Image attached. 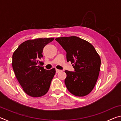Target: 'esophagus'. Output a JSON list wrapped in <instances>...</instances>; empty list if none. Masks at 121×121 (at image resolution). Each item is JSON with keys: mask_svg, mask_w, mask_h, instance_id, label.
<instances>
[{"mask_svg": "<svg viewBox=\"0 0 121 121\" xmlns=\"http://www.w3.org/2000/svg\"><path fill=\"white\" fill-rule=\"evenodd\" d=\"M60 71H61L60 70H59V69H56V73H59V72H60Z\"/></svg>", "mask_w": 121, "mask_h": 121, "instance_id": "1", "label": "esophagus"}]
</instances>
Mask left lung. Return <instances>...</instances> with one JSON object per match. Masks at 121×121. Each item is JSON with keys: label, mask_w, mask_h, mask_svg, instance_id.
<instances>
[{"label": "left lung", "mask_w": 121, "mask_h": 121, "mask_svg": "<svg viewBox=\"0 0 121 121\" xmlns=\"http://www.w3.org/2000/svg\"><path fill=\"white\" fill-rule=\"evenodd\" d=\"M67 52V61H70L75 71L65 70V86L70 92L84 97L91 92L97 82L101 59L89 42L76 36L56 39Z\"/></svg>", "instance_id": "1"}]
</instances>
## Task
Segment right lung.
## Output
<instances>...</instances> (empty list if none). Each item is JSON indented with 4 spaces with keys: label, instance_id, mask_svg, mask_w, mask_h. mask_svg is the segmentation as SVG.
Wrapping results in <instances>:
<instances>
[{
    "label": "right lung",
    "instance_id": "right-lung-1",
    "mask_svg": "<svg viewBox=\"0 0 121 121\" xmlns=\"http://www.w3.org/2000/svg\"><path fill=\"white\" fill-rule=\"evenodd\" d=\"M54 38H37L20 44L12 56V67L23 91L32 97H40L48 92L56 69L46 70L40 59L43 50Z\"/></svg>",
    "mask_w": 121,
    "mask_h": 121
}]
</instances>
